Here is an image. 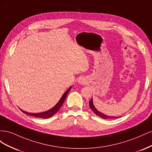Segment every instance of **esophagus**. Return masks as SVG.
Instances as JSON below:
<instances>
[{"mask_svg": "<svg viewBox=\"0 0 152 152\" xmlns=\"http://www.w3.org/2000/svg\"><path fill=\"white\" fill-rule=\"evenodd\" d=\"M80 81V83H82V82H84V80L83 79H80V80H79Z\"/></svg>", "mask_w": 152, "mask_h": 152, "instance_id": "esophagus-1", "label": "esophagus"}]
</instances>
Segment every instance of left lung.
Listing matches in <instances>:
<instances>
[{"label":"left lung","instance_id":"1","mask_svg":"<svg viewBox=\"0 0 152 152\" xmlns=\"http://www.w3.org/2000/svg\"><path fill=\"white\" fill-rule=\"evenodd\" d=\"M89 106H90V108H91V110H93V111L94 112V113L97 115H98V116L100 117H102V118H104V119L110 118H114V117H109V116L106 115H104V114H103V113H102L99 112L98 111V110H97V109H96V108L94 107V104H93V99H91V100L89 102ZM115 118H117V117H115Z\"/></svg>","mask_w":152,"mask_h":152}]
</instances>
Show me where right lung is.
<instances>
[{
    "mask_svg": "<svg viewBox=\"0 0 152 152\" xmlns=\"http://www.w3.org/2000/svg\"><path fill=\"white\" fill-rule=\"evenodd\" d=\"M71 89V87L69 88L65 93L63 94V96L61 98L60 100L59 101L58 103L54 106V107L51 108L50 110H48V111L47 112H42V113H28V112H25L23 111V110H21V111L25 113V114L26 115H31V116H33V117H39V118H49L50 117H52L53 115H54L55 113H56V112L58 111V110L60 109V108L61 107V106L63 104V103H64V102H65V100L66 99V96L68 93V92L70 91V90Z\"/></svg>",
    "mask_w": 152,
    "mask_h": 152,
    "instance_id": "obj_1",
    "label": "right lung"
}]
</instances>
